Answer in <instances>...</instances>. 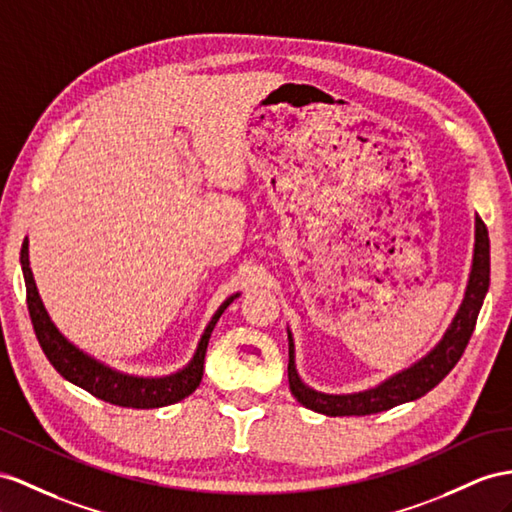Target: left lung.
<instances>
[{
	"label": "left lung",
	"instance_id": "8db88e82",
	"mask_svg": "<svg viewBox=\"0 0 512 512\" xmlns=\"http://www.w3.org/2000/svg\"><path fill=\"white\" fill-rule=\"evenodd\" d=\"M491 277V255H489V231L480 218H476V251H474V266H471V277L465 292V300L458 309L452 326L441 339V344L424 357L413 368L389 378L381 387L350 393V396H329V393H318L300 383V378L294 368V348L290 339V363H287V381L294 398L307 406L311 411H318L331 417L342 415H372L387 409H393L402 402L422 398L424 393L435 389L445 376L452 372L458 359L469 344L471 333L476 329V320L482 307V300L489 290Z\"/></svg>",
	"mask_w": 512,
	"mask_h": 512
}]
</instances>
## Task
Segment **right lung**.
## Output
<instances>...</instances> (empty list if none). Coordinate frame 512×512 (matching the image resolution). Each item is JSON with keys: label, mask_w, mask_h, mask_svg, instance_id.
Segmentation results:
<instances>
[{"label": "right lung", "mask_w": 512, "mask_h": 512, "mask_svg": "<svg viewBox=\"0 0 512 512\" xmlns=\"http://www.w3.org/2000/svg\"><path fill=\"white\" fill-rule=\"evenodd\" d=\"M21 266H23L25 296H28V311L34 324V333L49 363L54 365V368L67 378V381L86 389L88 393H93L95 398L116 406H129V409H157V406L175 404L186 396H190V393L201 385L209 337H212V331L218 318L222 316V311H225L235 298H238V294L231 296L227 303L216 311V316L212 318V322H209V326L201 337L199 350H196V355L186 370L166 378H138V376L114 372L106 368V365L97 363L95 359H90L88 355H84V352L77 350L73 344H69L67 339L58 333L56 326L51 324L41 298H38V292H36L30 261H28V242H23L21 246Z\"/></svg>", "instance_id": "obj_1"}]
</instances>
